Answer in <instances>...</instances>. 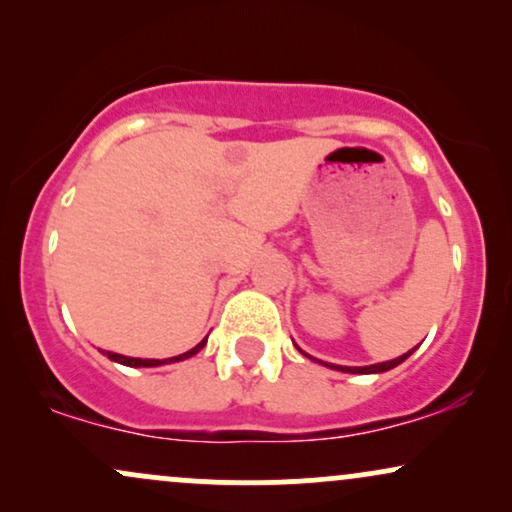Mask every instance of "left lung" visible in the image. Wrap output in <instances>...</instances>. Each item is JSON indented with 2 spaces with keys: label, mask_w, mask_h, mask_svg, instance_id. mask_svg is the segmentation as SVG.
I'll return each instance as SVG.
<instances>
[{
  "label": "left lung",
  "mask_w": 512,
  "mask_h": 512,
  "mask_svg": "<svg viewBox=\"0 0 512 512\" xmlns=\"http://www.w3.org/2000/svg\"><path fill=\"white\" fill-rule=\"evenodd\" d=\"M414 351V349H411ZM411 351L409 354H404V356H399V358H395V361H385V363H375V366H363V368H349V366H334L332 363V368L334 370H344V373H385V370H390V368H395V366H399V363L402 361H407V358L411 356ZM327 366V363H325Z\"/></svg>",
  "instance_id": "8db88e82"
}]
</instances>
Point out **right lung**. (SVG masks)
<instances>
[{"label":"right lung","instance_id":"add662e5","mask_svg":"<svg viewBox=\"0 0 512 512\" xmlns=\"http://www.w3.org/2000/svg\"><path fill=\"white\" fill-rule=\"evenodd\" d=\"M204 344H207V339H204V342H199V344L195 346V349L185 351V354H180V356H173V358H163V361H156V358H129V356H122V354H113V351H108V358H110V361H117V363H122V366H134V368H154V366H163V363L185 361V358L195 356L197 351L202 349Z\"/></svg>","mask_w":512,"mask_h":512}]
</instances>
